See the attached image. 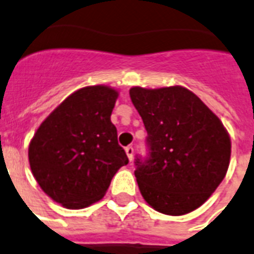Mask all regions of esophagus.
<instances>
[{
    "instance_id": "1",
    "label": "esophagus",
    "mask_w": 254,
    "mask_h": 254,
    "mask_svg": "<svg viewBox=\"0 0 254 254\" xmlns=\"http://www.w3.org/2000/svg\"><path fill=\"white\" fill-rule=\"evenodd\" d=\"M126 153H127V157H128L129 162L133 160V147L128 145V147H126Z\"/></svg>"
}]
</instances>
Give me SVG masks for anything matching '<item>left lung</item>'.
<instances>
[{
    "label": "left lung",
    "mask_w": 254,
    "mask_h": 254,
    "mask_svg": "<svg viewBox=\"0 0 254 254\" xmlns=\"http://www.w3.org/2000/svg\"><path fill=\"white\" fill-rule=\"evenodd\" d=\"M129 97L148 133V156L135 160L141 195L162 214L191 212L226 177L230 135L220 119L182 86H135Z\"/></svg>",
    "instance_id": "left-lung-1"
}]
</instances>
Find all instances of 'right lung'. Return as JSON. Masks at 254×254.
Instances as JSON below:
<instances>
[{
	"label": "right lung",
	"instance_id": "1",
	"mask_svg": "<svg viewBox=\"0 0 254 254\" xmlns=\"http://www.w3.org/2000/svg\"><path fill=\"white\" fill-rule=\"evenodd\" d=\"M117 98V90L103 85L80 89L32 137V174L47 195L65 208L78 210L101 199L118 169L128 164L110 119Z\"/></svg>",
	"mask_w": 254,
	"mask_h": 254
}]
</instances>
